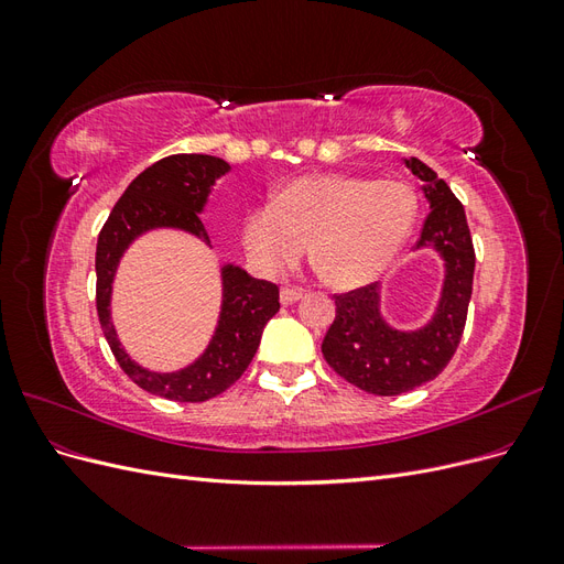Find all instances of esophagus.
<instances>
[{
  "label": "esophagus",
  "instance_id": "obj_1",
  "mask_svg": "<svg viewBox=\"0 0 564 564\" xmlns=\"http://www.w3.org/2000/svg\"><path fill=\"white\" fill-rule=\"evenodd\" d=\"M301 296H303V292H299V289H292V286H282V292H280V301L284 305L296 303Z\"/></svg>",
  "mask_w": 564,
  "mask_h": 564
}]
</instances>
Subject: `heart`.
Masks as SVG:
<instances>
[{
    "instance_id": "heart-1",
    "label": "heart",
    "mask_w": 564,
    "mask_h": 564,
    "mask_svg": "<svg viewBox=\"0 0 564 564\" xmlns=\"http://www.w3.org/2000/svg\"><path fill=\"white\" fill-rule=\"evenodd\" d=\"M414 220L416 195L402 181L311 174L249 209L242 235L253 265L268 278L294 268L313 240L324 280L357 289L379 280L398 259Z\"/></svg>"
}]
</instances>
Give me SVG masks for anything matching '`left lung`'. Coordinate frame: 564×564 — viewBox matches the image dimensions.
<instances>
[{"label": "left lung", "mask_w": 564, "mask_h": 564, "mask_svg": "<svg viewBox=\"0 0 564 564\" xmlns=\"http://www.w3.org/2000/svg\"><path fill=\"white\" fill-rule=\"evenodd\" d=\"M404 164L423 181V193L431 202L416 247H431L445 261L437 311L425 327L398 332L379 313V284H367L334 296L336 317L322 340L324 360L340 379L386 398L433 381L449 365L464 336L475 272L464 204L431 166L416 158Z\"/></svg>", "instance_id": "1"}]
</instances>
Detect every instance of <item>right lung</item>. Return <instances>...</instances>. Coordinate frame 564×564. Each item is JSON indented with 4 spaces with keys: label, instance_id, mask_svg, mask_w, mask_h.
<instances>
[{
    "label": "right lung",
    "instance_id": "1",
    "mask_svg": "<svg viewBox=\"0 0 564 564\" xmlns=\"http://www.w3.org/2000/svg\"><path fill=\"white\" fill-rule=\"evenodd\" d=\"M230 169L212 155H169L135 176L117 199L96 247V311L108 346L127 377L152 395L174 402H204L228 390L247 371L268 319L280 311L278 284L256 280L242 268H224V308L209 348L197 362L174 373L135 365L122 350L110 322L112 278L124 249L152 228H181L209 245L199 220L212 185Z\"/></svg>",
    "mask_w": 564,
    "mask_h": 564
}]
</instances>
